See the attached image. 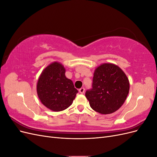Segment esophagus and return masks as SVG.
<instances>
[{"label": "esophagus", "instance_id": "obj_1", "mask_svg": "<svg viewBox=\"0 0 157 157\" xmlns=\"http://www.w3.org/2000/svg\"><path fill=\"white\" fill-rule=\"evenodd\" d=\"M84 90H85V89H84V88H80L79 89V92L80 93V94H84Z\"/></svg>", "mask_w": 157, "mask_h": 157}]
</instances>
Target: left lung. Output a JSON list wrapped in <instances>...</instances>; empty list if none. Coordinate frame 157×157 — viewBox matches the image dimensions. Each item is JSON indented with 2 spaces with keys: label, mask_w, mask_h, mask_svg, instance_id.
I'll return each instance as SVG.
<instances>
[{
  "label": "left lung",
  "mask_w": 157,
  "mask_h": 157,
  "mask_svg": "<svg viewBox=\"0 0 157 157\" xmlns=\"http://www.w3.org/2000/svg\"><path fill=\"white\" fill-rule=\"evenodd\" d=\"M92 86L85 93L90 107L98 113L107 115L117 111L124 103L130 84L119 67L103 63L95 70Z\"/></svg>",
  "instance_id": "obj_1"
}]
</instances>
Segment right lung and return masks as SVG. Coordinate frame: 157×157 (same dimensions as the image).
<instances>
[{"label": "right lung", "instance_id": "add662e5", "mask_svg": "<svg viewBox=\"0 0 157 157\" xmlns=\"http://www.w3.org/2000/svg\"><path fill=\"white\" fill-rule=\"evenodd\" d=\"M65 69L58 62L49 65L41 73L36 86L40 101L54 111L68 108L78 93L72 80L65 77Z\"/></svg>", "mask_w": 157, "mask_h": 157}]
</instances>
